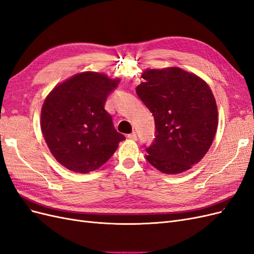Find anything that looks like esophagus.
Masks as SVG:
<instances>
[{"label": "esophagus", "instance_id": "obj_1", "mask_svg": "<svg viewBox=\"0 0 254 254\" xmlns=\"http://www.w3.org/2000/svg\"><path fill=\"white\" fill-rule=\"evenodd\" d=\"M127 136H128V139H130V140H133V141L137 140V135H136L135 132H131L130 134H128Z\"/></svg>", "mask_w": 254, "mask_h": 254}]
</instances>
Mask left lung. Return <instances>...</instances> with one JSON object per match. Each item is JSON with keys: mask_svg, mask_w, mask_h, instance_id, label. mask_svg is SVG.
Returning a JSON list of instances; mask_svg holds the SVG:
<instances>
[{"mask_svg": "<svg viewBox=\"0 0 254 254\" xmlns=\"http://www.w3.org/2000/svg\"><path fill=\"white\" fill-rule=\"evenodd\" d=\"M136 94L152 113L156 139L148 162L164 174L189 171L210 149L218 126L212 90L202 78L178 66L146 68Z\"/></svg>", "mask_w": 254, "mask_h": 254, "instance_id": "obj_1", "label": "left lung"}]
</instances>
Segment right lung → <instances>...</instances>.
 I'll return each instance as SVG.
<instances>
[{"label": "right lung", "instance_id": "obj_1", "mask_svg": "<svg viewBox=\"0 0 254 254\" xmlns=\"http://www.w3.org/2000/svg\"><path fill=\"white\" fill-rule=\"evenodd\" d=\"M119 81L104 73L81 72L58 83L45 97L41 131L54 158L67 170H98L125 140L104 108Z\"/></svg>", "mask_w": 254, "mask_h": 254}]
</instances>
